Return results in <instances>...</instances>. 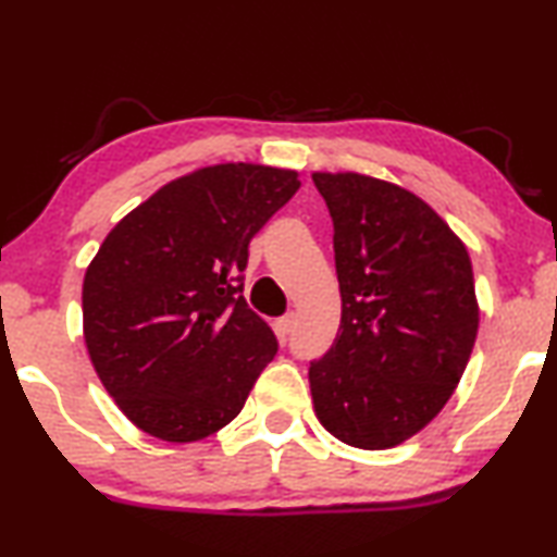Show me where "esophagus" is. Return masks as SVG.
I'll list each match as a JSON object with an SVG mask.
<instances>
[{
  "label": "esophagus",
  "mask_w": 557,
  "mask_h": 557,
  "mask_svg": "<svg viewBox=\"0 0 557 557\" xmlns=\"http://www.w3.org/2000/svg\"><path fill=\"white\" fill-rule=\"evenodd\" d=\"M297 327V315L295 312H287V315H282L280 320H277V333L280 335H289Z\"/></svg>",
  "instance_id": "1"
}]
</instances>
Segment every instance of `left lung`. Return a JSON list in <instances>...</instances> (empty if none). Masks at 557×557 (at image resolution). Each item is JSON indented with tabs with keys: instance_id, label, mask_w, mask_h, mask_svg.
Listing matches in <instances>:
<instances>
[{
	"instance_id": "1",
	"label": "left lung",
	"mask_w": 557,
	"mask_h": 557,
	"mask_svg": "<svg viewBox=\"0 0 557 557\" xmlns=\"http://www.w3.org/2000/svg\"><path fill=\"white\" fill-rule=\"evenodd\" d=\"M333 219L341 327L310 360L315 413L360 449L421 432L472 356L480 310L467 247L429 203L360 174H312Z\"/></svg>"
}]
</instances>
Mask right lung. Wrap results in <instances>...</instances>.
Masks as SVG:
<instances>
[{"instance_id": "obj_1", "label": "right lung", "mask_w": 557, "mask_h": 557, "mask_svg": "<svg viewBox=\"0 0 557 557\" xmlns=\"http://www.w3.org/2000/svg\"><path fill=\"white\" fill-rule=\"evenodd\" d=\"M300 189L295 171L219 163L123 216L83 282L92 366L119 409L163 442L230 424L277 354L245 300L249 242Z\"/></svg>"}]
</instances>
